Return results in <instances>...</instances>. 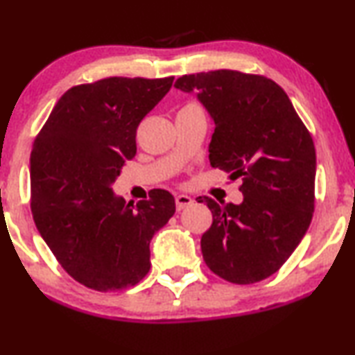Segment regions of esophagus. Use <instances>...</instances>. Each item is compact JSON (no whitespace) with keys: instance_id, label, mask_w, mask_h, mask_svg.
<instances>
[{"instance_id":"esophagus-1","label":"esophagus","mask_w":355,"mask_h":355,"mask_svg":"<svg viewBox=\"0 0 355 355\" xmlns=\"http://www.w3.org/2000/svg\"><path fill=\"white\" fill-rule=\"evenodd\" d=\"M193 204V199L188 196V194H178L175 198V206H177V211H183L184 207L191 206Z\"/></svg>"}]
</instances>
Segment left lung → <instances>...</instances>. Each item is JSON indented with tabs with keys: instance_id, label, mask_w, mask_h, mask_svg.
Listing matches in <instances>:
<instances>
[{
	"instance_id": "1",
	"label": "left lung",
	"mask_w": 355,
	"mask_h": 355,
	"mask_svg": "<svg viewBox=\"0 0 355 355\" xmlns=\"http://www.w3.org/2000/svg\"><path fill=\"white\" fill-rule=\"evenodd\" d=\"M175 88L196 94L216 123L211 166L243 182L241 204L198 198L212 212L201 238L204 262L227 282H261L288 261L311 225L317 166L311 133L267 77L223 69L180 77Z\"/></svg>"
}]
</instances>
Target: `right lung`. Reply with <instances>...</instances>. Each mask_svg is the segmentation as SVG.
<instances>
[{
    "mask_svg": "<svg viewBox=\"0 0 355 355\" xmlns=\"http://www.w3.org/2000/svg\"><path fill=\"white\" fill-rule=\"evenodd\" d=\"M172 82L109 77L78 85L62 94L35 139V225L64 270L87 288L116 291L141 282L151 267L149 243L175 214L166 189L137 206L112 191L137 154L139 122Z\"/></svg>",
    "mask_w": 355,
    "mask_h": 355,
    "instance_id": "right-lung-1",
    "label": "right lung"
}]
</instances>
